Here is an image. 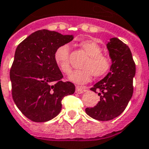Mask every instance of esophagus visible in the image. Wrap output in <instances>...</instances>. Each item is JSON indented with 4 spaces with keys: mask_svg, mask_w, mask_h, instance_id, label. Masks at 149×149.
Returning a JSON list of instances; mask_svg holds the SVG:
<instances>
[{
    "mask_svg": "<svg viewBox=\"0 0 149 149\" xmlns=\"http://www.w3.org/2000/svg\"><path fill=\"white\" fill-rule=\"evenodd\" d=\"M85 91H86V89H85L84 88L79 87V86H77V87L76 88V93L78 94L83 93H84V92H85Z\"/></svg>",
    "mask_w": 149,
    "mask_h": 149,
    "instance_id": "obj_1",
    "label": "esophagus"
}]
</instances>
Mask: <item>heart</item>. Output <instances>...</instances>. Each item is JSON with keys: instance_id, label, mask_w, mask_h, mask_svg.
Listing matches in <instances>:
<instances>
[{"instance_id": "1", "label": "heart", "mask_w": 149, "mask_h": 149, "mask_svg": "<svg viewBox=\"0 0 149 149\" xmlns=\"http://www.w3.org/2000/svg\"><path fill=\"white\" fill-rule=\"evenodd\" d=\"M81 49L87 53L89 57L83 66L82 70L72 72L68 76L69 81L75 84H83L90 81L93 75L95 77H102L110 71L112 68V60L109 56L102 54L103 49L96 41L92 40H83L79 44ZM70 48L67 44L61 45L56 48L53 58L56 65L64 74L71 72L69 61Z\"/></svg>"}]
</instances>
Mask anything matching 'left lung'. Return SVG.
<instances>
[{
	"label": "left lung",
	"instance_id": "1",
	"mask_svg": "<svg viewBox=\"0 0 149 149\" xmlns=\"http://www.w3.org/2000/svg\"><path fill=\"white\" fill-rule=\"evenodd\" d=\"M107 48L112 68L105 77L90 90L98 92L100 101L96 106L85 109L92 118L106 121L117 117L125 111L133 93L136 65L130 49L116 37L110 39Z\"/></svg>",
	"mask_w": 149,
	"mask_h": 149
}]
</instances>
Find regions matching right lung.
Listing matches in <instances>:
<instances>
[{
    "label": "right lung",
    "mask_w": 149,
    "mask_h": 149,
    "mask_svg": "<svg viewBox=\"0 0 149 149\" xmlns=\"http://www.w3.org/2000/svg\"><path fill=\"white\" fill-rule=\"evenodd\" d=\"M72 35L38 30L19 44L10 69L12 96L16 105L34 122L49 121L61 110L62 99L73 94L75 85L61 81L53 58L57 47L70 42Z\"/></svg>",
    "instance_id": "right-lung-1"
}]
</instances>
